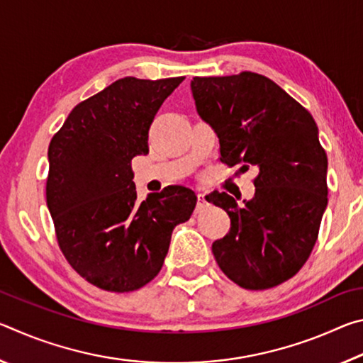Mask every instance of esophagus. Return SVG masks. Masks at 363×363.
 <instances>
[{
	"label": "esophagus",
	"mask_w": 363,
	"mask_h": 363,
	"mask_svg": "<svg viewBox=\"0 0 363 363\" xmlns=\"http://www.w3.org/2000/svg\"><path fill=\"white\" fill-rule=\"evenodd\" d=\"M199 201H196V210H203V208L208 205V201H206V196H205V194L203 192H199Z\"/></svg>",
	"instance_id": "esophagus-1"
}]
</instances>
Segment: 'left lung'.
<instances>
[{
    "mask_svg": "<svg viewBox=\"0 0 363 363\" xmlns=\"http://www.w3.org/2000/svg\"><path fill=\"white\" fill-rule=\"evenodd\" d=\"M196 112L219 139L227 167H256L255 196L238 205L225 192L208 201L229 214L213 243L218 266L245 290L284 284L309 259L328 203V160L312 115L259 73L195 77Z\"/></svg>",
    "mask_w": 363,
    "mask_h": 363,
    "instance_id": "8db88e82",
    "label": "left lung"
}]
</instances>
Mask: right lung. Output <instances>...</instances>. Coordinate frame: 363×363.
Instances as JSON below:
<instances>
[{
    "label": "right lung",
    "mask_w": 363,
    "mask_h": 363,
    "mask_svg": "<svg viewBox=\"0 0 363 363\" xmlns=\"http://www.w3.org/2000/svg\"><path fill=\"white\" fill-rule=\"evenodd\" d=\"M182 79H116L79 102L49 144L46 203L59 248L101 290L128 293L155 279L173 229L195 210L184 186L139 201L131 168L149 153L152 121Z\"/></svg>",
    "instance_id": "1"
}]
</instances>
